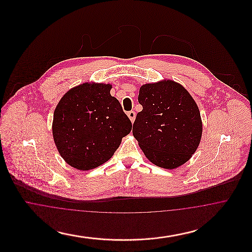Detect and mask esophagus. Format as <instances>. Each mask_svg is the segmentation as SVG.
Wrapping results in <instances>:
<instances>
[{
    "mask_svg": "<svg viewBox=\"0 0 252 252\" xmlns=\"http://www.w3.org/2000/svg\"><path fill=\"white\" fill-rule=\"evenodd\" d=\"M127 116H128V118H129L132 123H133L134 120H135V117H136V113H135V111H133V110L128 111V112H127Z\"/></svg>",
    "mask_w": 252,
    "mask_h": 252,
    "instance_id": "34e87169",
    "label": "esophagus"
}]
</instances>
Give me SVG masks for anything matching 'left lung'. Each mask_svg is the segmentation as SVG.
Listing matches in <instances>:
<instances>
[{
    "label": "left lung",
    "mask_w": 252,
    "mask_h": 252,
    "mask_svg": "<svg viewBox=\"0 0 252 252\" xmlns=\"http://www.w3.org/2000/svg\"><path fill=\"white\" fill-rule=\"evenodd\" d=\"M132 133L145 157L157 166L174 169L195 152L202 134L198 107L190 94L174 81L141 87Z\"/></svg>",
    "instance_id": "left-lung-1"
}]
</instances>
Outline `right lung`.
<instances>
[{
    "label": "right lung",
    "instance_id": "right-lung-1",
    "mask_svg": "<svg viewBox=\"0 0 252 252\" xmlns=\"http://www.w3.org/2000/svg\"><path fill=\"white\" fill-rule=\"evenodd\" d=\"M110 89L109 84L79 85L55 109V144L72 167L85 171L105 163L131 131V121Z\"/></svg>",
    "mask_w": 252,
    "mask_h": 252
}]
</instances>
